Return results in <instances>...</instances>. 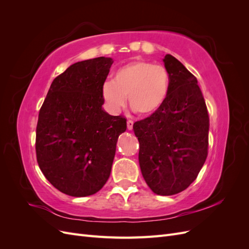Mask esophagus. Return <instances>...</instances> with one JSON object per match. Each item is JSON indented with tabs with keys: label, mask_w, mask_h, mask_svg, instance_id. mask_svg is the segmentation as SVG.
<instances>
[{
	"label": "esophagus",
	"mask_w": 249,
	"mask_h": 249,
	"mask_svg": "<svg viewBox=\"0 0 249 249\" xmlns=\"http://www.w3.org/2000/svg\"><path fill=\"white\" fill-rule=\"evenodd\" d=\"M133 124H134V123L132 122V120H127L126 122V126H127V130H133Z\"/></svg>",
	"instance_id": "34e87169"
}]
</instances>
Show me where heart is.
<instances>
[{
	"mask_svg": "<svg viewBox=\"0 0 249 249\" xmlns=\"http://www.w3.org/2000/svg\"><path fill=\"white\" fill-rule=\"evenodd\" d=\"M170 86V73L163 65L135 60L118 67L112 81L104 83L102 96L112 111L122 108L127 96L134 112L150 116L167 101Z\"/></svg>",
	"mask_w": 249,
	"mask_h": 249,
	"instance_id": "obj_1",
	"label": "heart"
}]
</instances>
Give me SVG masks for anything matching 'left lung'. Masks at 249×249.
Returning <instances> with one entry per match:
<instances>
[{"label": "left lung", "instance_id": "obj_1", "mask_svg": "<svg viewBox=\"0 0 249 249\" xmlns=\"http://www.w3.org/2000/svg\"><path fill=\"white\" fill-rule=\"evenodd\" d=\"M163 62L171 78L168 99L133 130L143 178L154 193L167 196L189 187L205 164L209 114L196 78L169 54Z\"/></svg>", "mask_w": 249, "mask_h": 249}]
</instances>
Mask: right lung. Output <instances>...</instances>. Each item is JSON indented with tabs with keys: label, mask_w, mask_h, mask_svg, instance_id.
Here are the masks:
<instances>
[{
	"label": "right lung",
	"mask_w": 249,
	"mask_h": 249,
	"mask_svg": "<svg viewBox=\"0 0 249 249\" xmlns=\"http://www.w3.org/2000/svg\"><path fill=\"white\" fill-rule=\"evenodd\" d=\"M113 63L99 57L71 64L53 81L36 127L39 168L59 191L92 195L108 180L126 120L103 109L102 87Z\"/></svg>",
	"instance_id": "1"
}]
</instances>
